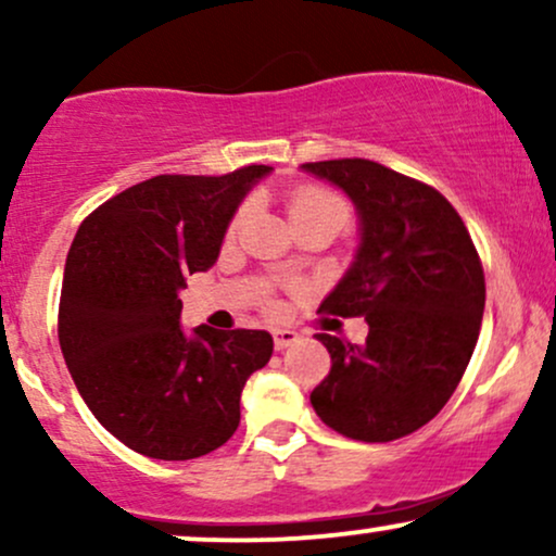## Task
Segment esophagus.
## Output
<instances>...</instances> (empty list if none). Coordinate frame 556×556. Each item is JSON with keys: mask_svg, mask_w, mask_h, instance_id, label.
<instances>
[{"mask_svg": "<svg viewBox=\"0 0 556 556\" xmlns=\"http://www.w3.org/2000/svg\"><path fill=\"white\" fill-rule=\"evenodd\" d=\"M298 340H300V334L295 329H274V348L277 350H287Z\"/></svg>", "mask_w": 556, "mask_h": 556, "instance_id": "obj_1", "label": "esophagus"}]
</instances>
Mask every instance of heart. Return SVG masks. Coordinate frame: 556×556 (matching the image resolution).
I'll return each instance as SVG.
<instances>
[{
	"label": "heart",
	"instance_id": "obj_1",
	"mask_svg": "<svg viewBox=\"0 0 556 556\" xmlns=\"http://www.w3.org/2000/svg\"><path fill=\"white\" fill-rule=\"evenodd\" d=\"M287 212H290L295 229L321 225V222H334V225L344 227L350 219L348 203L337 193H331L329 188H321V185H300V188L292 190L290 198H287ZM248 214H251V208H248V203H242L229 219L227 238H235L245 227Z\"/></svg>",
	"mask_w": 556,
	"mask_h": 556
}]
</instances>
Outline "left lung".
<instances>
[{
	"label": "left lung",
	"mask_w": 556,
	"mask_h": 556,
	"mask_svg": "<svg viewBox=\"0 0 556 556\" xmlns=\"http://www.w3.org/2000/svg\"><path fill=\"white\" fill-rule=\"evenodd\" d=\"M303 169L340 185L361 214L358 256L318 314L368 321L363 344L316 334L331 368L311 405L342 437L394 442L429 424L460 384L486 303L481 258L431 185L368 159Z\"/></svg>",
	"instance_id": "1"
}]
</instances>
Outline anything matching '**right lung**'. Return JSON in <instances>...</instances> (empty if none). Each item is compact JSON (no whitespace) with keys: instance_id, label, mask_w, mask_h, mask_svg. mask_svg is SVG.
<instances>
[{"instance_id":"right-lung-1","label":"right lung","mask_w":556,"mask_h":556,"mask_svg":"<svg viewBox=\"0 0 556 556\" xmlns=\"http://www.w3.org/2000/svg\"><path fill=\"white\" fill-rule=\"evenodd\" d=\"M271 167L156 175L83 219L56 334L80 397L112 437L154 460H193L238 431L240 392L271 358L264 329H180L185 277L206 271L251 185Z\"/></svg>"}]
</instances>
